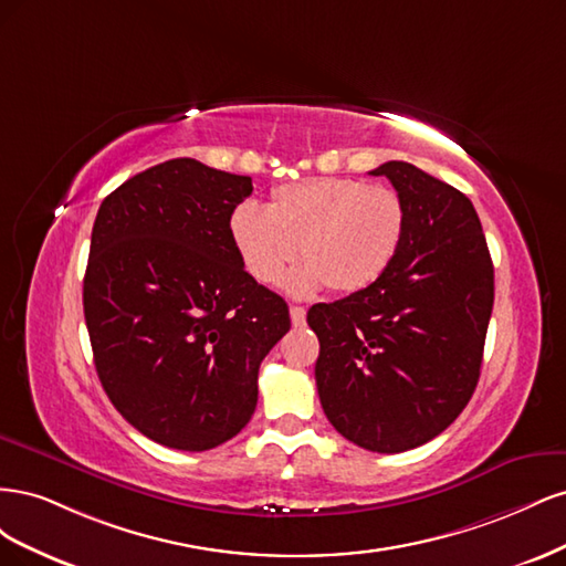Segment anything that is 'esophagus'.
Wrapping results in <instances>:
<instances>
[{
    "label": "esophagus",
    "mask_w": 566,
    "mask_h": 566,
    "mask_svg": "<svg viewBox=\"0 0 566 566\" xmlns=\"http://www.w3.org/2000/svg\"><path fill=\"white\" fill-rule=\"evenodd\" d=\"M290 321H293L295 328H297V325H304L306 323V310H304V306H297V304L290 306Z\"/></svg>",
    "instance_id": "34e87169"
}]
</instances>
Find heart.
<instances>
[{"mask_svg": "<svg viewBox=\"0 0 566 566\" xmlns=\"http://www.w3.org/2000/svg\"><path fill=\"white\" fill-rule=\"evenodd\" d=\"M406 224V202L394 188L316 177L279 186L269 210L241 202L229 217V233L254 281L279 283L302 252L306 266L287 281L290 293L312 295L328 285L354 295L385 276Z\"/></svg>", "mask_w": 566, "mask_h": 566, "instance_id": "1", "label": "heart"}]
</instances>
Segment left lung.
<instances>
[{
	"instance_id": "8db88e82",
	"label": "left lung",
	"mask_w": 566,
	"mask_h": 566,
	"mask_svg": "<svg viewBox=\"0 0 566 566\" xmlns=\"http://www.w3.org/2000/svg\"><path fill=\"white\" fill-rule=\"evenodd\" d=\"M406 202L403 243L385 276L333 304H314L316 387L325 416L378 453L422 447L462 413L482 368L493 264L474 205L416 165L389 160Z\"/></svg>"
}]
</instances>
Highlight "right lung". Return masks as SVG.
Masks as SVG:
<instances>
[{
	"label": "right lung",
	"mask_w": 566,
	"mask_h": 566,
	"mask_svg": "<svg viewBox=\"0 0 566 566\" xmlns=\"http://www.w3.org/2000/svg\"><path fill=\"white\" fill-rule=\"evenodd\" d=\"M252 179L193 158L127 179L101 202L84 321L108 399L144 437L208 451L243 430L287 304L243 269L231 212Z\"/></svg>",
	"instance_id": "add662e5"
}]
</instances>
